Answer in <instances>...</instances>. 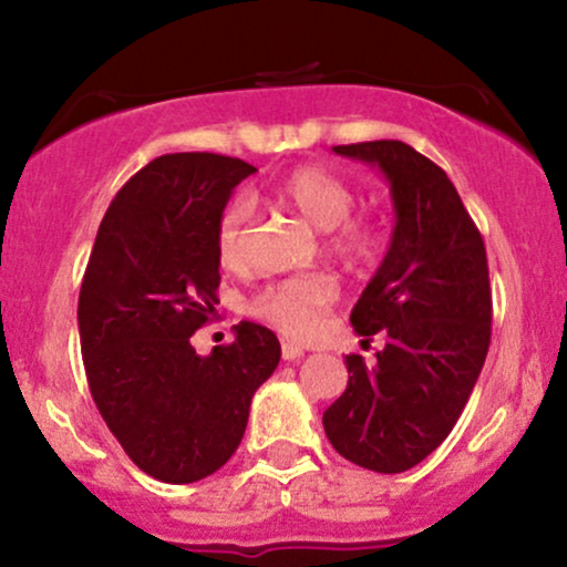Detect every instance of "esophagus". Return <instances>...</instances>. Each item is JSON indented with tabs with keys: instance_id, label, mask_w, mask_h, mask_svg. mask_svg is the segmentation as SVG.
<instances>
[{
	"instance_id": "esophagus-1",
	"label": "esophagus",
	"mask_w": 567,
	"mask_h": 567,
	"mask_svg": "<svg viewBox=\"0 0 567 567\" xmlns=\"http://www.w3.org/2000/svg\"><path fill=\"white\" fill-rule=\"evenodd\" d=\"M303 354H306V349L301 347V343L282 341V360H288V362H296V360H301Z\"/></svg>"
}]
</instances>
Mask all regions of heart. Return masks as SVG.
I'll list each match as a JSON object with an SVG mask.
<instances>
[{"mask_svg":"<svg viewBox=\"0 0 567 567\" xmlns=\"http://www.w3.org/2000/svg\"><path fill=\"white\" fill-rule=\"evenodd\" d=\"M275 199L301 216L317 231H330V250L351 264L368 261L379 245V234L365 220H349L354 210V188L341 175L306 165L285 175ZM250 205L237 197L224 207L216 229V258L226 271L247 266ZM338 279L330 275H301L269 285L252 301V315L290 338H311L338 301Z\"/></svg>","mask_w":567,"mask_h":567,"instance_id":"1","label":"heart"}]
</instances>
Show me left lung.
I'll list each match as a JSON object with an SVG mask.
<instances>
[{
    "mask_svg": "<svg viewBox=\"0 0 567 567\" xmlns=\"http://www.w3.org/2000/svg\"><path fill=\"white\" fill-rule=\"evenodd\" d=\"M379 167L394 205L392 245L351 309L357 336L386 347L347 357V392L324 410L330 445L362 470L405 472L437 451L491 347L485 243L445 171L402 141L333 146Z\"/></svg>",
    "mask_w": 567,
    "mask_h": 567,
    "instance_id": "1",
    "label": "left lung"
}]
</instances>
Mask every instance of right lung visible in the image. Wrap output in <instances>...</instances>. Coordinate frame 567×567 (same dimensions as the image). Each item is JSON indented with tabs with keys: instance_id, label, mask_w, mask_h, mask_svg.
Segmentation results:
<instances>
[{
	"instance_id": "obj_1",
	"label": "right lung",
	"mask_w": 567,
	"mask_h": 567,
	"mask_svg": "<svg viewBox=\"0 0 567 567\" xmlns=\"http://www.w3.org/2000/svg\"><path fill=\"white\" fill-rule=\"evenodd\" d=\"M252 173L207 152L152 159L109 205L84 269L76 320L90 394L133 464L162 483H197L231 458L282 354L247 320L229 347H192L216 315L218 218Z\"/></svg>"
}]
</instances>
